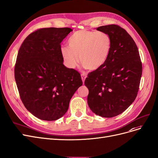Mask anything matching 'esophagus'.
Masks as SVG:
<instances>
[{"mask_svg": "<svg viewBox=\"0 0 158 158\" xmlns=\"http://www.w3.org/2000/svg\"><path fill=\"white\" fill-rule=\"evenodd\" d=\"M81 79H82V81H83V84H84V81H85V79L87 77L86 74L85 73H81Z\"/></svg>", "mask_w": 158, "mask_h": 158, "instance_id": "34e87169", "label": "esophagus"}]
</instances>
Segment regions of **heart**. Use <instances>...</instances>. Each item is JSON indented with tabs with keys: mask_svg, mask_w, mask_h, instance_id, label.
<instances>
[{
	"mask_svg": "<svg viewBox=\"0 0 158 158\" xmlns=\"http://www.w3.org/2000/svg\"><path fill=\"white\" fill-rule=\"evenodd\" d=\"M69 48L63 46L61 53L69 68H74L78 63L88 70L100 68L109 55L111 40L109 36L102 31L80 30L68 40Z\"/></svg>",
	"mask_w": 158,
	"mask_h": 158,
	"instance_id": "heart-1",
	"label": "heart"
}]
</instances>
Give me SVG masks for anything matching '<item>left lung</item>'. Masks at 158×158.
I'll list each match as a JSON object with an SVG mask.
<instances>
[{
  "label": "left lung",
  "mask_w": 158,
  "mask_h": 158,
  "mask_svg": "<svg viewBox=\"0 0 158 158\" xmlns=\"http://www.w3.org/2000/svg\"><path fill=\"white\" fill-rule=\"evenodd\" d=\"M109 36V55L102 66L88 74V103L98 116L112 118L122 114L137 97L143 67L138 48L128 32L117 25L97 28Z\"/></svg>",
  "instance_id": "obj_1"
}]
</instances>
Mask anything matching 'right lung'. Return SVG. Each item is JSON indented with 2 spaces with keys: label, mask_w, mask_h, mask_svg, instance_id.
<instances>
[{
  "label": "right lung",
  "mask_w": 158,
  "mask_h": 158,
  "mask_svg": "<svg viewBox=\"0 0 158 158\" xmlns=\"http://www.w3.org/2000/svg\"><path fill=\"white\" fill-rule=\"evenodd\" d=\"M72 31L68 27L38 29L27 36L18 53L14 76L21 100L42 120L61 118L82 85L77 70L63 64L61 42Z\"/></svg>",
  "instance_id": "add662e5"
}]
</instances>
